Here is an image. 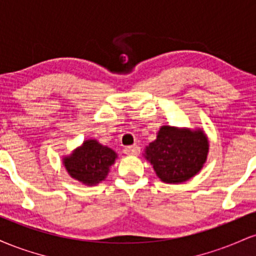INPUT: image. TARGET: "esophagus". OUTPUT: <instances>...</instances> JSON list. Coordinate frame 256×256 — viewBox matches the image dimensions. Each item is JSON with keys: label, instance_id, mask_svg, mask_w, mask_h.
<instances>
[{"label": "esophagus", "instance_id": "1", "mask_svg": "<svg viewBox=\"0 0 256 256\" xmlns=\"http://www.w3.org/2000/svg\"><path fill=\"white\" fill-rule=\"evenodd\" d=\"M140 148L137 144L134 146H128L124 148V152L126 155H138L140 154Z\"/></svg>", "mask_w": 256, "mask_h": 256}]
</instances>
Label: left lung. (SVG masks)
<instances>
[{
	"instance_id": "obj_1",
	"label": "left lung",
	"mask_w": 256,
	"mask_h": 256,
	"mask_svg": "<svg viewBox=\"0 0 256 256\" xmlns=\"http://www.w3.org/2000/svg\"><path fill=\"white\" fill-rule=\"evenodd\" d=\"M208 152V140L202 131L179 130L162 126L158 138L146 146V158L158 177L165 183H182L198 173Z\"/></svg>"
}]
</instances>
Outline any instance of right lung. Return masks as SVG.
Here are the masks:
<instances>
[{"label":"right lung","instance_id":"1","mask_svg":"<svg viewBox=\"0 0 256 256\" xmlns=\"http://www.w3.org/2000/svg\"><path fill=\"white\" fill-rule=\"evenodd\" d=\"M116 158L114 150L100 144L98 140H85L71 156L64 158V164L72 178L92 185L104 180Z\"/></svg>","mask_w":256,"mask_h":256}]
</instances>
